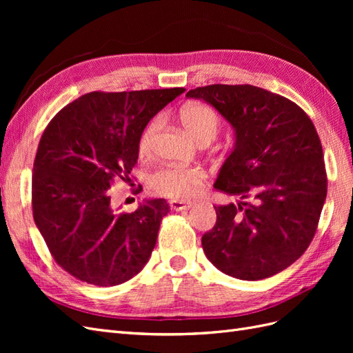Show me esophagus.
Returning a JSON list of instances; mask_svg holds the SVG:
<instances>
[{"instance_id": "34e87169", "label": "esophagus", "mask_w": 353, "mask_h": 353, "mask_svg": "<svg viewBox=\"0 0 353 353\" xmlns=\"http://www.w3.org/2000/svg\"><path fill=\"white\" fill-rule=\"evenodd\" d=\"M169 206H170V209H174V210H184V209H188V208L193 206V201H184V200L172 199V200H169Z\"/></svg>"}]
</instances>
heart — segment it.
<instances>
[{"label":"heart","mask_w":353,"mask_h":353,"mask_svg":"<svg viewBox=\"0 0 353 353\" xmlns=\"http://www.w3.org/2000/svg\"><path fill=\"white\" fill-rule=\"evenodd\" d=\"M179 121L190 137L200 145H208L215 140L221 130L219 114L210 105L201 103L188 104L184 109H181ZM160 123H162L160 117H153L143 128L137 144L138 153L141 156H148L152 153ZM206 178V170L200 166L163 165L148 175V187L156 194L184 200L193 197L200 187L205 184Z\"/></svg>","instance_id":"heart-1"}]
</instances>
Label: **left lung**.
<instances>
[{"instance_id": "left-lung-1", "label": "left lung", "mask_w": 353, "mask_h": 353, "mask_svg": "<svg viewBox=\"0 0 353 353\" xmlns=\"http://www.w3.org/2000/svg\"><path fill=\"white\" fill-rule=\"evenodd\" d=\"M187 97L212 104L236 130L216 190L240 196L215 206L203 234L206 258L223 274L263 280L296 262L311 244L327 197L323 145L303 109L253 85L213 83Z\"/></svg>"}]
</instances>
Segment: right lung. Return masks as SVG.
I'll use <instances>...</instances> for the list:
<instances>
[{"instance_id":"1","label":"right lung","mask_w":353,"mask_h":353,"mask_svg":"<svg viewBox=\"0 0 353 353\" xmlns=\"http://www.w3.org/2000/svg\"><path fill=\"white\" fill-rule=\"evenodd\" d=\"M185 88L92 91L47 125L32 174V212L52 258L74 279L117 285L140 272L156 245L165 199L114 212L109 188L130 183L138 137Z\"/></svg>"}]
</instances>
